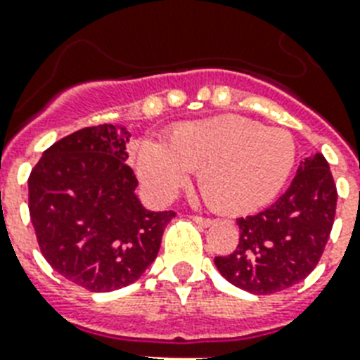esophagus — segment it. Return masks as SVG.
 Returning <instances> with one entry per match:
<instances>
[{"instance_id": "34e87169", "label": "esophagus", "mask_w": 360, "mask_h": 360, "mask_svg": "<svg viewBox=\"0 0 360 360\" xmlns=\"http://www.w3.org/2000/svg\"><path fill=\"white\" fill-rule=\"evenodd\" d=\"M192 220H194V222H198V224H202V226H211L213 224V220L211 219H205V217H192Z\"/></svg>"}]
</instances>
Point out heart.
Returning <instances> with one entry per match:
<instances>
[{"label":"heart","instance_id":"obj_1","mask_svg":"<svg viewBox=\"0 0 360 360\" xmlns=\"http://www.w3.org/2000/svg\"><path fill=\"white\" fill-rule=\"evenodd\" d=\"M295 155L288 130L222 115L177 124L169 129L168 143L143 138L134 160L141 186L153 200H172L198 172V185L211 207L243 214L278 194Z\"/></svg>","mask_w":360,"mask_h":360}]
</instances>
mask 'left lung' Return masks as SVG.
<instances>
[{
  "label": "left lung",
  "mask_w": 360,
  "mask_h": 360,
  "mask_svg": "<svg viewBox=\"0 0 360 360\" xmlns=\"http://www.w3.org/2000/svg\"><path fill=\"white\" fill-rule=\"evenodd\" d=\"M336 185L321 153L297 169L290 188L259 213L237 219L239 245L214 257L230 284L254 295H271L299 284L318 265L333 230Z\"/></svg>",
  "instance_id": "obj_1"
}]
</instances>
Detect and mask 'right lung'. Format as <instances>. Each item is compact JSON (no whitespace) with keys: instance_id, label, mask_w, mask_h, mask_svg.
Instances as JSON below:
<instances>
[{"instance_id":"obj_1","label":"right lung","mask_w":360,"mask_h":360,"mask_svg":"<svg viewBox=\"0 0 360 360\" xmlns=\"http://www.w3.org/2000/svg\"><path fill=\"white\" fill-rule=\"evenodd\" d=\"M130 132L97 124L42 153L27 181L30 217L46 262L95 293L132 284L155 262L174 211H151L127 166Z\"/></svg>"}]
</instances>
